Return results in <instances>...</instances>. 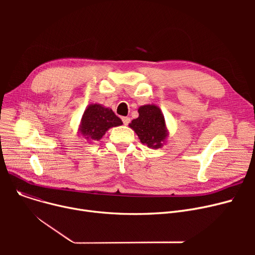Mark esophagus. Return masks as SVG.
Wrapping results in <instances>:
<instances>
[{
    "instance_id": "34e87169",
    "label": "esophagus",
    "mask_w": 255,
    "mask_h": 255,
    "mask_svg": "<svg viewBox=\"0 0 255 255\" xmlns=\"http://www.w3.org/2000/svg\"><path fill=\"white\" fill-rule=\"evenodd\" d=\"M122 121H123L124 125H128V124L130 123V118H128V117H123V118H122Z\"/></svg>"
}]
</instances>
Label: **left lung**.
Wrapping results in <instances>:
<instances>
[{
  "instance_id": "obj_1",
  "label": "left lung",
  "mask_w": 255,
  "mask_h": 255,
  "mask_svg": "<svg viewBox=\"0 0 255 255\" xmlns=\"http://www.w3.org/2000/svg\"><path fill=\"white\" fill-rule=\"evenodd\" d=\"M137 112L138 118L132 120L129 127L134 130L141 143L152 149L162 148L169 132L161 110L154 104H145Z\"/></svg>"
}]
</instances>
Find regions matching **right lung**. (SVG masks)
I'll return each instance as SVG.
<instances>
[{"label": "right lung", "mask_w": 255, "mask_h": 255, "mask_svg": "<svg viewBox=\"0 0 255 255\" xmlns=\"http://www.w3.org/2000/svg\"><path fill=\"white\" fill-rule=\"evenodd\" d=\"M122 124V120L117 117L110 107H105L99 103H91L85 110L80 120L78 135L87 142L92 143L100 140L105 132L112 127Z\"/></svg>", "instance_id": "add662e5"}]
</instances>
